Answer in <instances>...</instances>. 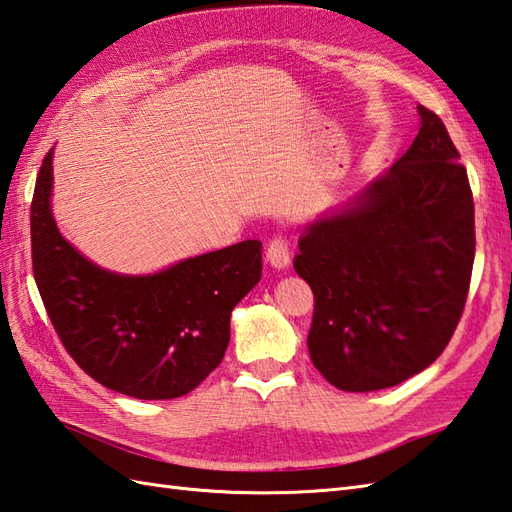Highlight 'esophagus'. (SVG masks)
<instances>
[{"instance_id": "esophagus-1", "label": "esophagus", "mask_w": 512, "mask_h": 512, "mask_svg": "<svg viewBox=\"0 0 512 512\" xmlns=\"http://www.w3.org/2000/svg\"><path fill=\"white\" fill-rule=\"evenodd\" d=\"M266 259L272 268H288L290 266V248L283 237H272L268 248H266Z\"/></svg>"}]
</instances>
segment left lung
Returning a JSON list of instances; mask_svg holds the SVG:
<instances>
[{
    "label": "left lung",
    "mask_w": 512,
    "mask_h": 512,
    "mask_svg": "<svg viewBox=\"0 0 512 512\" xmlns=\"http://www.w3.org/2000/svg\"><path fill=\"white\" fill-rule=\"evenodd\" d=\"M406 154L347 207L307 224L296 275L314 292L310 358L331 386L371 392L421 373L465 310L473 196L441 117L419 106Z\"/></svg>",
    "instance_id": "8db88e82"
}]
</instances>
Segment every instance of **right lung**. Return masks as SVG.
<instances>
[{"mask_svg":"<svg viewBox=\"0 0 512 512\" xmlns=\"http://www.w3.org/2000/svg\"><path fill=\"white\" fill-rule=\"evenodd\" d=\"M52 152L30 207L32 270L63 347L95 382L135 399H174L216 368L231 312L261 279V242L120 275L80 255L52 216Z\"/></svg>","mask_w":512,"mask_h":512,"instance_id":"1","label":"right lung"}]
</instances>
